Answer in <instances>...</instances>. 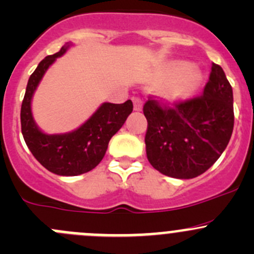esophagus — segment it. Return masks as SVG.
<instances>
[{"instance_id": "obj_1", "label": "esophagus", "mask_w": 254, "mask_h": 254, "mask_svg": "<svg viewBox=\"0 0 254 254\" xmlns=\"http://www.w3.org/2000/svg\"><path fill=\"white\" fill-rule=\"evenodd\" d=\"M132 102H134V111L136 112H140L142 109V101L140 98H137V97H135V98H132Z\"/></svg>"}]
</instances>
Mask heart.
I'll use <instances>...</instances> for the list:
<instances>
[{
    "instance_id": "obj_1",
    "label": "heart",
    "mask_w": 254,
    "mask_h": 254,
    "mask_svg": "<svg viewBox=\"0 0 254 254\" xmlns=\"http://www.w3.org/2000/svg\"><path fill=\"white\" fill-rule=\"evenodd\" d=\"M163 81H170L163 89V94L170 101H183L190 97L198 89L201 83L200 71L189 65L184 61H173L170 63L161 72Z\"/></svg>"
}]
</instances>
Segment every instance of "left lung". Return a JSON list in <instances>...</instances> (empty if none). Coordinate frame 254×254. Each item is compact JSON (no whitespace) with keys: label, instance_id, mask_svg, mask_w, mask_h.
<instances>
[{"label":"left lung","instance_id":"1","mask_svg":"<svg viewBox=\"0 0 254 254\" xmlns=\"http://www.w3.org/2000/svg\"><path fill=\"white\" fill-rule=\"evenodd\" d=\"M143 114L146 155L152 167L173 178H195L216 162L231 139L232 87L221 66L212 64L201 96L173 107L150 97Z\"/></svg>","mask_w":254,"mask_h":254}]
</instances>
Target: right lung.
Masks as SVG:
<instances>
[{"instance_id": "obj_1", "label": "right lung", "mask_w": 254, "mask_h": 254, "mask_svg": "<svg viewBox=\"0 0 254 254\" xmlns=\"http://www.w3.org/2000/svg\"><path fill=\"white\" fill-rule=\"evenodd\" d=\"M71 44L42 60L28 79L20 108L22 134L28 148L38 162L59 176H78L93 170L102 161L109 140L124 125L132 112V102L122 104L103 103L78 129L66 134H44L32 114V98L49 66L66 53Z\"/></svg>"}]
</instances>
